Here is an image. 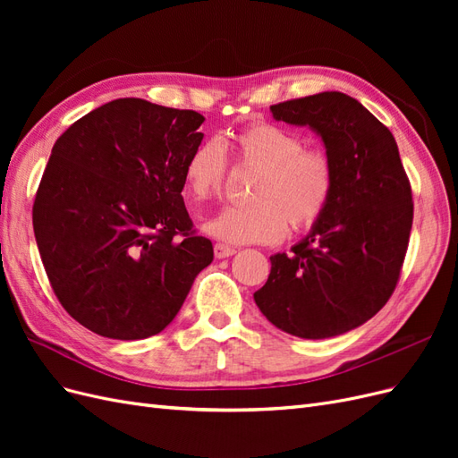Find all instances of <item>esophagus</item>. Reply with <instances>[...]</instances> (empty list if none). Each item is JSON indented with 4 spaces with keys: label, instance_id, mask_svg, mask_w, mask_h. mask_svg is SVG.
Wrapping results in <instances>:
<instances>
[{
    "label": "esophagus",
    "instance_id": "34e87169",
    "mask_svg": "<svg viewBox=\"0 0 458 458\" xmlns=\"http://www.w3.org/2000/svg\"><path fill=\"white\" fill-rule=\"evenodd\" d=\"M214 254H216L217 259H224V258H229V256H233V254H237V250H234V248L229 246V244L217 242V244L214 246Z\"/></svg>",
    "mask_w": 458,
    "mask_h": 458
}]
</instances>
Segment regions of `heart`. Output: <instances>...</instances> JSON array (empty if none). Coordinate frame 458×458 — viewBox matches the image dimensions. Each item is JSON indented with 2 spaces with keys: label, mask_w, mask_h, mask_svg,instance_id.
<instances>
[{
  "label": "heart",
  "mask_w": 458,
  "mask_h": 458,
  "mask_svg": "<svg viewBox=\"0 0 458 458\" xmlns=\"http://www.w3.org/2000/svg\"><path fill=\"white\" fill-rule=\"evenodd\" d=\"M234 164L258 170L248 192L252 204L231 206L202 229L231 244H273L288 233L306 231L323 217L335 192V164L327 150L306 147L303 137L271 122H250L229 137ZM225 147L208 137L189 152L183 183L192 200L217 199L225 189Z\"/></svg>",
  "instance_id": "1"
}]
</instances>
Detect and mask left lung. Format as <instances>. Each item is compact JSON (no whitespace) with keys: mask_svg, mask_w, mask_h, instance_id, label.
Returning a JSON list of instances; mask_svg holds the SVG:
<instances>
[{"mask_svg":"<svg viewBox=\"0 0 458 458\" xmlns=\"http://www.w3.org/2000/svg\"><path fill=\"white\" fill-rule=\"evenodd\" d=\"M271 113L321 135L335 192L308 237L269 258L271 273L254 300L288 335L338 336L394 294L412 227L411 182L392 131L350 95L323 91L271 105Z\"/></svg>","mask_w":458,"mask_h":458,"instance_id":"left-lung-1","label":"left lung"}]
</instances>
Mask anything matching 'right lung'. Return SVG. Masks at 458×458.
I'll return each mask as SVG.
<instances>
[{"label":"right lung","instance_id":"1","mask_svg":"<svg viewBox=\"0 0 458 458\" xmlns=\"http://www.w3.org/2000/svg\"><path fill=\"white\" fill-rule=\"evenodd\" d=\"M204 116L110 101L53 145L32 224L55 296L95 335L141 340L168 327L214 259L185 208L183 165Z\"/></svg>","mask_w":458,"mask_h":458}]
</instances>
